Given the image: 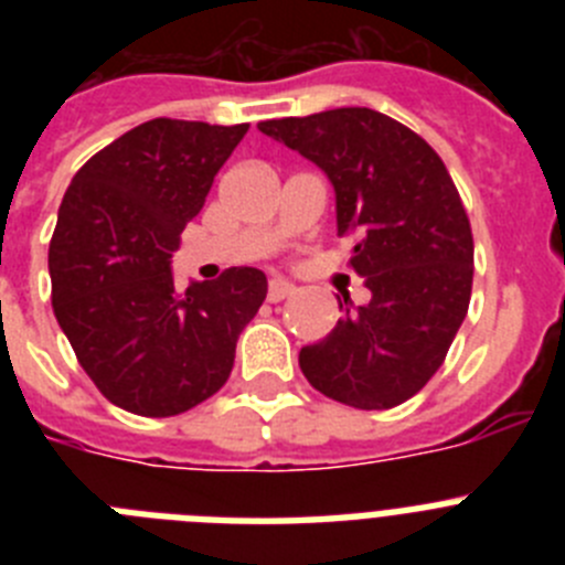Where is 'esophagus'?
Masks as SVG:
<instances>
[{"label": "esophagus", "mask_w": 565, "mask_h": 565, "mask_svg": "<svg viewBox=\"0 0 565 565\" xmlns=\"http://www.w3.org/2000/svg\"><path fill=\"white\" fill-rule=\"evenodd\" d=\"M294 294V286L288 282V279H279L274 277L271 282H268V302H279V299H286Z\"/></svg>", "instance_id": "obj_1"}]
</instances>
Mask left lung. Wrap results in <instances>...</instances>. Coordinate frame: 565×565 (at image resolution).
Here are the masks:
<instances>
[{"label":"left lung","mask_w":565,"mask_h":565,"mask_svg":"<svg viewBox=\"0 0 565 565\" xmlns=\"http://www.w3.org/2000/svg\"><path fill=\"white\" fill-rule=\"evenodd\" d=\"M337 192V228L353 234L351 268L371 302L299 351L319 393L356 411H391L444 364L472 294V228L450 172L411 127L367 107L259 121Z\"/></svg>","instance_id":"left-lung-1"}]
</instances>
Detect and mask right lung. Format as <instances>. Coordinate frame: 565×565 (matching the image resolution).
I'll list each match as a JSON object with an SVG mask.
<instances>
[{
  "instance_id": "1",
  "label": "right lung",
  "mask_w": 565,
  "mask_h": 565,
  "mask_svg": "<svg viewBox=\"0 0 565 565\" xmlns=\"http://www.w3.org/2000/svg\"><path fill=\"white\" fill-rule=\"evenodd\" d=\"M248 124L152 118L76 172L50 239L53 313L104 398L167 418L226 384L239 331L266 299L259 268H226L178 291L181 232Z\"/></svg>"
}]
</instances>
